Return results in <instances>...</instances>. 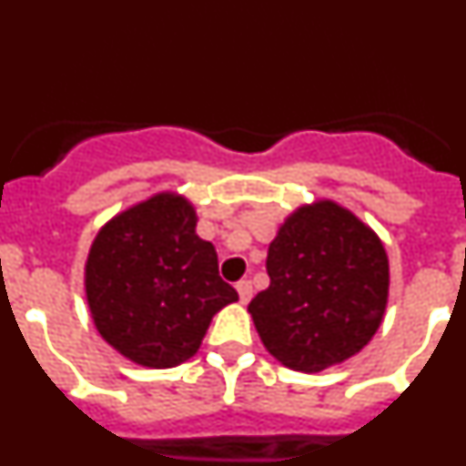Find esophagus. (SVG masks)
Listing matches in <instances>:
<instances>
[{"label":"esophagus","instance_id":"34e87169","mask_svg":"<svg viewBox=\"0 0 466 466\" xmlns=\"http://www.w3.org/2000/svg\"><path fill=\"white\" fill-rule=\"evenodd\" d=\"M238 294H240V300L242 303H247V300L252 299V282L249 279H240V282L236 284Z\"/></svg>","mask_w":466,"mask_h":466}]
</instances>
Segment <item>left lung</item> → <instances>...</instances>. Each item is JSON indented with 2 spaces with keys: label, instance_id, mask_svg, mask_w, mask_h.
<instances>
[{
  "label": "left lung",
  "instance_id": "8db88e82",
  "mask_svg": "<svg viewBox=\"0 0 466 466\" xmlns=\"http://www.w3.org/2000/svg\"><path fill=\"white\" fill-rule=\"evenodd\" d=\"M270 284L249 303L275 360L317 373L357 355L382 322L390 266L382 242L331 200L296 209L270 242Z\"/></svg>",
  "mask_w": 466,
  "mask_h": 466
}]
</instances>
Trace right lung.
Instances as JSON below:
<instances>
[{
	"label": "right lung",
	"mask_w": 466,
	"mask_h": 466,
	"mask_svg": "<svg viewBox=\"0 0 466 466\" xmlns=\"http://www.w3.org/2000/svg\"><path fill=\"white\" fill-rule=\"evenodd\" d=\"M86 296L102 339L151 369L191 360L212 317L238 300L219 278L212 242L196 236L193 208L172 193L126 209L97 233Z\"/></svg>",
	"instance_id": "right-lung-1"
}]
</instances>
